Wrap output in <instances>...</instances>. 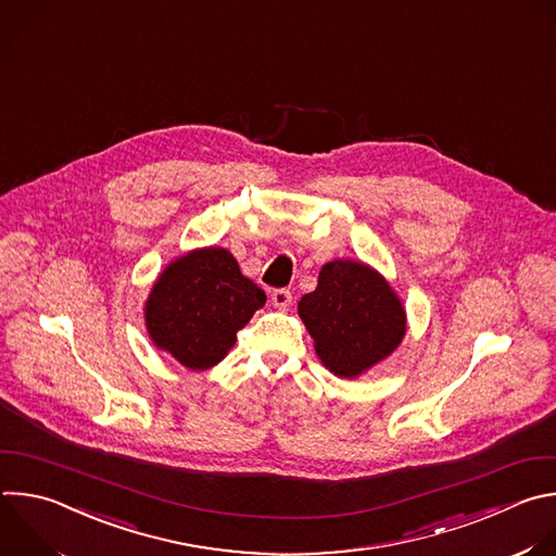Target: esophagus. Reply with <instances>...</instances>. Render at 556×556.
<instances>
[{
  "label": "esophagus",
  "instance_id": "esophagus-1",
  "mask_svg": "<svg viewBox=\"0 0 556 556\" xmlns=\"http://www.w3.org/2000/svg\"><path fill=\"white\" fill-rule=\"evenodd\" d=\"M270 301H273V305H275L277 309H283V312H286V309L292 305V292L286 290V288L275 290L273 296H270Z\"/></svg>",
  "mask_w": 556,
  "mask_h": 556
}]
</instances>
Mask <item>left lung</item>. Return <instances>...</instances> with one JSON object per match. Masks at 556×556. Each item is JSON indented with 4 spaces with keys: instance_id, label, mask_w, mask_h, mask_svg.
<instances>
[{
    "instance_id": "1",
    "label": "left lung",
    "mask_w": 556,
    "mask_h": 556,
    "mask_svg": "<svg viewBox=\"0 0 556 556\" xmlns=\"http://www.w3.org/2000/svg\"><path fill=\"white\" fill-rule=\"evenodd\" d=\"M299 316L325 368L355 380L397 351L406 309L389 279L355 260L327 262L316 290L299 301Z\"/></svg>"
}]
</instances>
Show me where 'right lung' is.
Masks as SVG:
<instances>
[{
    "instance_id": "add662e5",
    "label": "right lung",
    "mask_w": 556,
    "mask_h": 556,
    "mask_svg": "<svg viewBox=\"0 0 556 556\" xmlns=\"http://www.w3.org/2000/svg\"><path fill=\"white\" fill-rule=\"evenodd\" d=\"M264 303V290L242 275L227 249L205 247L159 273L143 303V320L156 349L190 371H207L227 357L238 331Z\"/></svg>"
}]
</instances>
